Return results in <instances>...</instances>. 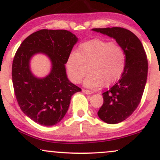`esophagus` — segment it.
<instances>
[{
    "label": "esophagus",
    "mask_w": 160,
    "mask_h": 160,
    "mask_svg": "<svg viewBox=\"0 0 160 160\" xmlns=\"http://www.w3.org/2000/svg\"><path fill=\"white\" fill-rule=\"evenodd\" d=\"M82 92L83 93H85V94H87V95L92 94V91L89 90V89H82Z\"/></svg>",
    "instance_id": "34e87169"
}]
</instances>
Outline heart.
<instances>
[{
  "instance_id": "1",
  "label": "heart",
  "mask_w": 160,
  "mask_h": 160,
  "mask_svg": "<svg viewBox=\"0 0 160 160\" xmlns=\"http://www.w3.org/2000/svg\"><path fill=\"white\" fill-rule=\"evenodd\" d=\"M126 52L118 44L102 40H92L79 46L77 53L69 55L66 68L70 80L74 83L84 80L87 87L96 89L113 84L122 76L126 67Z\"/></svg>"
}]
</instances>
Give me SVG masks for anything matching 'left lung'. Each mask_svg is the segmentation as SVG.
Listing matches in <instances>:
<instances>
[{"label": "left lung", "instance_id": "8db88e82", "mask_svg": "<svg viewBox=\"0 0 160 160\" xmlns=\"http://www.w3.org/2000/svg\"><path fill=\"white\" fill-rule=\"evenodd\" d=\"M113 38L126 52V67L120 80L102 93L104 102L98 111L99 118L109 124L122 122L130 117L140 104L146 85L148 62L138 37L124 28H93Z\"/></svg>", "mask_w": 160, "mask_h": 160}]
</instances>
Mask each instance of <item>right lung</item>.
<instances>
[{
    "label": "right lung",
    "mask_w": 160,
    "mask_h": 160,
    "mask_svg": "<svg viewBox=\"0 0 160 160\" xmlns=\"http://www.w3.org/2000/svg\"><path fill=\"white\" fill-rule=\"evenodd\" d=\"M78 41L67 30L42 29L23 40L16 51L12 65L14 92L20 108L33 121L45 126L59 122L69 108L71 96L81 89L68 80L65 64ZM38 52L52 61V71L43 79L34 77L29 61Z\"/></svg>",
    "instance_id": "right-lung-1"
}]
</instances>
